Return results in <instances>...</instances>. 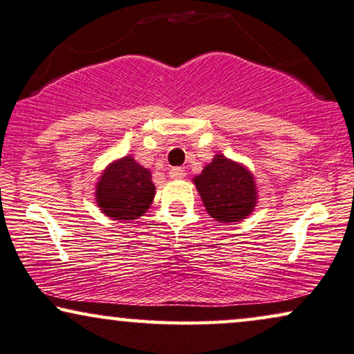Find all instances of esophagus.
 Segmentation results:
<instances>
[{"label": "esophagus", "instance_id": "esophagus-1", "mask_svg": "<svg viewBox=\"0 0 354 354\" xmlns=\"http://www.w3.org/2000/svg\"><path fill=\"white\" fill-rule=\"evenodd\" d=\"M186 176V173H185V169L183 168H171L169 169V178H171V180H183V178Z\"/></svg>", "mask_w": 354, "mask_h": 354}]
</instances>
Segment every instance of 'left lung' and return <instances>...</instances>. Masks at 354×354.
<instances>
[{
  "label": "left lung",
  "mask_w": 354,
  "mask_h": 354,
  "mask_svg": "<svg viewBox=\"0 0 354 354\" xmlns=\"http://www.w3.org/2000/svg\"><path fill=\"white\" fill-rule=\"evenodd\" d=\"M257 178L243 163L217 153L212 162L192 178L205 210L214 221L240 222L258 204Z\"/></svg>",
  "instance_id": "left-lung-1"
}]
</instances>
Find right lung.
<instances>
[{
    "label": "right lung",
    "instance_id": "right-lung-1",
    "mask_svg": "<svg viewBox=\"0 0 354 354\" xmlns=\"http://www.w3.org/2000/svg\"><path fill=\"white\" fill-rule=\"evenodd\" d=\"M95 189L101 212L120 222H133L144 216L155 198L150 169L137 163L132 155L107 165Z\"/></svg>",
    "mask_w": 354,
    "mask_h": 354
}]
</instances>
